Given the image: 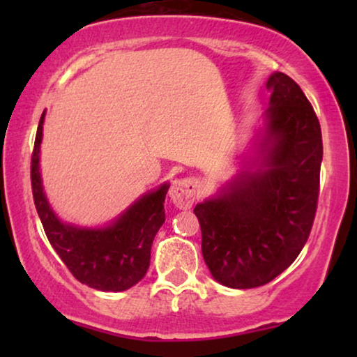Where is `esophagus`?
<instances>
[{
	"label": "esophagus",
	"instance_id": "esophagus-1",
	"mask_svg": "<svg viewBox=\"0 0 357 357\" xmlns=\"http://www.w3.org/2000/svg\"><path fill=\"white\" fill-rule=\"evenodd\" d=\"M195 195H197V185L192 178H178L170 185L169 197L175 206L180 209L192 208Z\"/></svg>",
	"mask_w": 357,
	"mask_h": 357
}]
</instances>
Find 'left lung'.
I'll return each mask as SVG.
<instances>
[{"instance_id": "obj_1", "label": "left lung", "mask_w": 357, "mask_h": 357, "mask_svg": "<svg viewBox=\"0 0 357 357\" xmlns=\"http://www.w3.org/2000/svg\"><path fill=\"white\" fill-rule=\"evenodd\" d=\"M266 87L270 107L245 167L193 209L204 263L232 289L263 286L291 266L309 238L319 199V119L284 73H273Z\"/></svg>"}]
</instances>
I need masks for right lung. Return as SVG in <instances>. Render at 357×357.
Wrapping results in <instances>:
<instances>
[{
	"instance_id": "right-lung-1",
	"label": "right lung",
	"mask_w": 357,
	"mask_h": 357,
	"mask_svg": "<svg viewBox=\"0 0 357 357\" xmlns=\"http://www.w3.org/2000/svg\"><path fill=\"white\" fill-rule=\"evenodd\" d=\"M45 112L38 121L32 153L33 203L48 242L73 276L82 284L105 292H120L143 280L149 268L151 245L165 221L164 202L170 185L141 195L114 221L102 227L65 222L48 203L40 174V144Z\"/></svg>"
}]
</instances>
